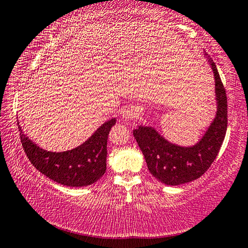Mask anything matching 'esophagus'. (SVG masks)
Returning a JSON list of instances; mask_svg holds the SVG:
<instances>
[{
  "label": "esophagus",
  "mask_w": 248,
  "mask_h": 248,
  "mask_svg": "<svg viewBox=\"0 0 248 248\" xmlns=\"http://www.w3.org/2000/svg\"><path fill=\"white\" fill-rule=\"evenodd\" d=\"M138 116V111L134 109V108H127L123 114L124 119L125 120H132V119H136Z\"/></svg>",
  "instance_id": "34e87169"
}]
</instances>
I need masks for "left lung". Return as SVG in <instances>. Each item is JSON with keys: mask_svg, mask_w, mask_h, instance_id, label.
<instances>
[{"mask_svg": "<svg viewBox=\"0 0 248 248\" xmlns=\"http://www.w3.org/2000/svg\"><path fill=\"white\" fill-rule=\"evenodd\" d=\"M216 80L218 110L214 123L201 141L192 147H181L169 143L151 127L133 130V137L145 157L150 172L167 186H179L202 177L217 157L228 127V100L226 89L215 62L208 54Z\"/></svg>", "mask_w": 248, "mask_h": 248, "instance_id": "obj_1", "label": "left lung"}]
</instances>
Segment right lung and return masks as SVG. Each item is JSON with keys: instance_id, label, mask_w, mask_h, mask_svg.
I'll list each match as a JSON object with an SVG mask.
<instances>
[{"instance_id": "1", "label": "right lung", "mask_w": 248, "mask_h": 248, "mask_svg": "<svg viewBox=\"0 0 248 248\" xmlns=\"http://www.w3.org/2000/svg\"><path fill=\"white\" fill-rule=\"evenodd\" d=\"M116 119L103 124L88 141L77 148L52 153L40 148L25 136L19 125L21 145L27 157L42 174L66 186H85L96 182L106 171L107 139Z\"/></svg>"}]
</instances>
